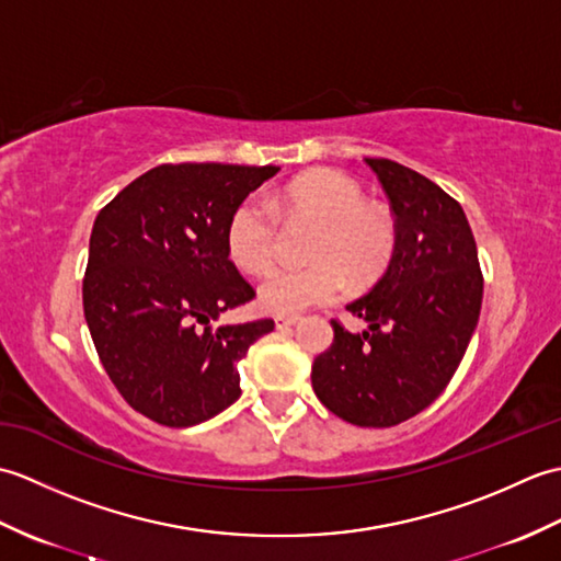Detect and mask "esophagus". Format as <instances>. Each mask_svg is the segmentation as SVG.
Segmentation results:
<instances>
[{
  "label": "esophagus",
  "instance_id": "esophagus-1",
  "mask_svg": "<svg viewBox=\"0 0 561 561\" xmlns=\"http://www.w3.org/2000/svg\"><path fill=\"white\" fill-rule=\"evenodd\" d=\"M299 316H291V313H279L277 318H274V323H277L279 330H287V328H294L296 323H299Z\"/></svg>",
  "mask_w": 561,
  "mask_h": 561
}]
</instances>
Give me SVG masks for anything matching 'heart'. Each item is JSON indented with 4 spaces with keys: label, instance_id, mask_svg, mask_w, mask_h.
Wrapping results in <instances>:
<instances>
[{
    "label": "heart",
    "instance_id": "obj_1",
    "mask_svg": "<svg viewBox=\"0 0 561 561\" xmlns=\"http://www.w3.org/2000/svg\"><path fill=\"white\" fill-rule=\"evenodd\" d=\"M364 187L352 175L320 169L294 178L270 199L245 197L231 211L226 248L238 267L262 274L277 255V219L313 221L308 265H282L260 282L257 299L272 313H299L332 301L347 284L371 279L386 265L396 229L388 214L364 205Z\"/></svg>",
    "mask_w": 561,
    "mask_h": 561
}]
</instances>
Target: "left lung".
Here are the masks:
<instances>
[{
  "label": "left lung",
  "mask_w": 561,
  "mask_h": 561,
  "mask_svg": "<svg viewBox=\"0 0 561 561\" xmlns=\"http://www.w3.org/2000/svg\"><path fill=\"white\" fill-rule=\"evenodd\" d=\"M396 214V248L371 291L347 304L366 330L332 320L313 390L340 420L396 426L428 408L456 374L480 320L478 245L456 199L408 165L364 159Z\"/></svg>",
  "instance_id": "1"
}]
</instances>
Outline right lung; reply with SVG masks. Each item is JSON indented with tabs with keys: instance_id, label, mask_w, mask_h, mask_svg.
<instances>
[{
	"instance_id": "right-lung-1",
	"label": "right lung",
	"mask_w": 561,
	"mask_h": 561,
	"mask_svg": "<svg viewBox=\"0 0 561 561\" xmlns=\"http://www.w3.org/2000/svg\"><path fill=\"white\" fill-rule=\"evenodd\" d=\"M279 165L163 163L93 221L83 316L121 396L163 426H195L241 398L236 364L274 320L211 328L255 296L226 248L231 211Z\"/></svg>"
}]
</instances>
